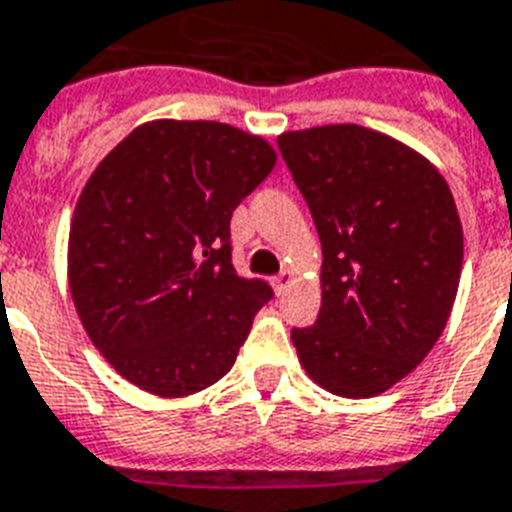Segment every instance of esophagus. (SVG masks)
Masks as SVG:
<instances>
[{"mask_svg":"<svg viewBox=\"0 0 512 512\" xmlns=\"http://www.w3.org/2000/svg\"><path fill=\"white\" fill-rule=\"evenodd\" d=\"M291 270H283V273H278L276 278H273V289H276V294H283V291L289 289V283H291Z\"/></svg>","mask_w":512,"mask_h":512,"instance_id":"1","label":"esophagus"}]
</instances>
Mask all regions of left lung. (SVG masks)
<instances>
[{
    "instance_id": "8db88e82",
    "label": "left lung",
    "mask_w": 512,
    "mask_h": 512,
    "mask_svg": "<svg viewBox=\"0 0 512 512\" xmlns=\"http://www.w3.org/2000/svg\"><path fill=\"white\" fill-rule=\"evenodd\" d=\"M322 244V307L291 328L307 375L343 398L406 377L440 338L463 231L440 171L380 132L328 124L278 137Z\"/></svg>"
}]
</instances>
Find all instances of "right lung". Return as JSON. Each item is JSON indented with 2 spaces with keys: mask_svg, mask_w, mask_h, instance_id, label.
Returning a JSON list of instances; mask_svg holds the SVG:
<instances>
[{
  "mask_svg": "<svg viewBox=\"0 0 512 512\" xmlns=\"http://www.w3.org/2000/svg\"><path fill=\"white\" fill-rule=\"evenodd\" d=\"M276 166L221 122H150L85 184L70 229L77 315L124 380L190 395L221 380L273 299L231 263V213Z\"/></svg>",
  "mask_w": 512,
  "mask_h": 512,
  "instance_id": "right-lung-1",
  "label": "right lung"
}]
</instances>
